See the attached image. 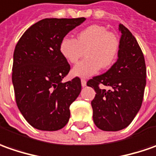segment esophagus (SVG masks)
I'll return each mask as SVG.
<instances>
[{
	"label": "esophagus",
	"mask_w": 156,
	"mask_h": 156,
	"mask_svg": "<svg viewBox=\"0 0 156 156\" xmlns=\"http://www.w3.org/2000/svg\"><path fill=\"white\" fill-rule=\"evenodd\" d=\"M81 84H82L83 87L86 86V80L84 78H81Z\"/></svg>",
	"instance_id": "esophagus-1"
}]
</instances>
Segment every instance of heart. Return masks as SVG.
<instances>
[{
    "label": "heart",
    "instance_id": "heart-1",
    "mask_svg": "<svg viewBox=\"0 0 156 156\" xmlns=\"http://www.w3.org/2000/svg\"><path fill=\"white\" fill-rule=\"evenodd\" d=\"M83 50L86 58L73 69V74L78 77L92 76L101 67L110 66L118 54L119 41L105 27L94 24L81 30L76 40L65 37L59 45L62 56L72 64L77 63L83 56Z\"/></svg>",
    "mask_w": 156,
    "mask_h": 156
}]
</instances>
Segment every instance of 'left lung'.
Segmentation results:
<instances>
[{
	"label": "left lung",
	"instance_id": "left-lung-1",
	"mask_svg": "<svg viewBox=\"0 0 156 156\" xmlns=\"http://www.w3.org/2000/svg\"><path fill=\"white\" fill-rule=\"evenodd\" d=\"M119 31L122 35L116 62L106 73L87 82L96 91L91 101L93 121L105 131H118L131 123L142 106L146 86V65L141 47L122 24Z\"/></svg>",
	"mask_w": 156,
	"mask_h": 156
}]
</instances>
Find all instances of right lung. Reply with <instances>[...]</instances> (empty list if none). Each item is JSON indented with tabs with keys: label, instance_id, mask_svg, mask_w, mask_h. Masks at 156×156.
I'll return each mask as SVG.
<instances>
[{
	"label": "right lung",
	"instance_id": "1",
	"mask_svg": "<svg viewBox=\"0 0 156 156\" xmlns=\"http://www.w3.org/2000/svg\"><path fill=\"white\" fill-rule=\"evenodd\" d=\"M85 20H41L25 32L15 46L12 81L16 104L25 119L37 129L55 131L69 121L70 105L81 91V80L76 77L62 83L71 68L59 45Z\"/></svg>",
	"mask_w": 156,
	"mask_h": 156
}]
</instances>
